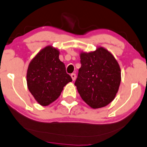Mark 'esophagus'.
I'll return each mask as SVG.
<instances>
[{"instance_id":"obj_1","label":"esophagus","mask_w":147,"mask_h":147,"mask_svg":"<svg viewBox=\"0 0 147 147\" xmlns=\"http://www.w3.org/2000/svg\"><path fill=\"white\" fill-rule=\"evenodd\" d=\"M71 78L73 80H75L76 78V74H71Z\"/></svg>"}]
</instances>
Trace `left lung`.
<instances>
[{"label":"left lung","instance_id":"1","mask_svg":"<svg viewBox=\"0 0 147 147\" xmlns=\"http://www.w3.org/2000/svg\"><path fill=\"white\" fill-rule=\"evenodd\" d=\"M81 67L75 82L82 99L92 109L106 107L113 100L121 80V68L109 50L98 47L80 54Z\"/></svg>","mask_w":147,"mask_h":147}]
</instances>
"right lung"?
<instances>
[{"mask_svg": "<svg viewBox=\"0 0 147 147\" xmlns=\"http://www.w3.org/2000/svg\"><path fill=\"white\" fill-rule=\"evenodd\" d=\"M59 51L52 45L40 50L30 61L26 73L28 89L43 107L55 102L64 87L71 82L65 65L59 59Z\"/></svg>", "mask_w": 147, "mask_h": 147, "instance_id": "add662e5", "label": "right lung"}]
</instances>
